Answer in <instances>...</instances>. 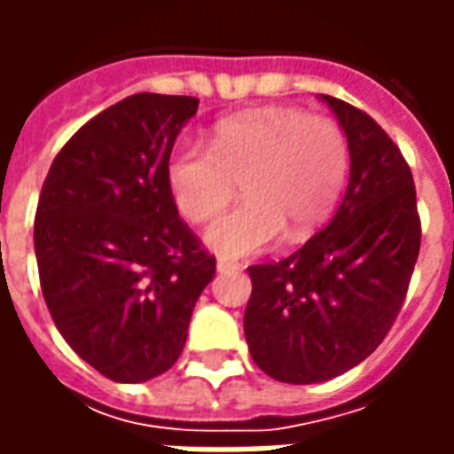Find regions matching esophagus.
<instances>
[{
	"label": "esophagus",
	"instance_id": "esophagus-1",
	"mask_svg": "<svg viewBox=\"0 0 454 454\" xmlns=\"http://www.w3.org/2000/svg\"><path fill=\"white\" fill-rule=\"evenodd\" d=\"M238 262H231V260H223V257H218V262H216V270L223 275V272H233V270H238Z\"/></svg>",
	"mask_w": 454,
	"mask_h": 454
}]
</instances>
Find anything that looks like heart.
<instances>
[{"instance_id":"1","label":"heart","mask_w":454,"mask_h":454,"mask_svg":"<svg viewBox=\"0 0 454 454\" xmlns=\"http://www.w3.org/2000/svg\"><path fill=\"white\" fill-rule=\"evenodd\" d=\"M350 169V143L338 121L294 106H270L218 121L211 148L189 143L168 162L182 216L208 223L236 199L246 204L207 233L218 255L246 257L311 238L333 214Z\"/></svg>"}]
</instances>
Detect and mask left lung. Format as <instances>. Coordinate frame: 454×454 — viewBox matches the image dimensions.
<instances>
[{
    "label": "left lung",
    "instance_id": "obj_1",
    "mask_svg": "<svg viewBox=\"0 0 454 454\" xmlns=\"http://www.w3.org/2000/svg\"><path fill=\"white\" fill-rule=\"evenodd\" d=\"M321 99L350 143L345 197L294 255L247 267V348L286 384L333 380L370 357L399 316L420 250L416 184L396 143L370 114Z\"/></svg>",
    "mask_w": 454,
    "mask_h": 454
}]
</instances>
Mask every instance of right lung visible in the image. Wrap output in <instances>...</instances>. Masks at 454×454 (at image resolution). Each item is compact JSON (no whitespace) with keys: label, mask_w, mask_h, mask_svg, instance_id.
<instances>
[{"label":"right lung","mask_w":454,"mask_h":454,"mask_svg":"<svg viewBox=\"0 0 454 454\" xmlns=\"http://www.w3.org/2000/svg\"><path fill=\"white\" fill-rule=\"evenodd\" d=\"M199 99H121L55 155L35 208L41 289L58 331L121 384L168 372L216 260L179 218L168 184L177 133Z\"/></svg>","instance_id":"1"}]
</instances>
